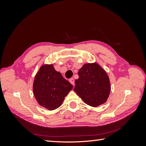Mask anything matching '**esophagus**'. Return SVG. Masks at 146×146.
<instances>
[{
	"instance_id": "34e87169",
	"label": "esophagus",
	"mask_w": 146,
	"mask_h": 146,
	"mask_svg": "<svg viewBox=\"0 0 146 146\" xmlns=\"http://www.w3.org/2000/svg\"><path fill=\"white\" fill-rule=\"evenodd\" d=\"M69 82L71 83L73 86L74 85V79L73 78L69 79Z\"/></svg>"
}]
</instances>
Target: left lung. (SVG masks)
<instances>
[{"label":"left lung","mask_w":146,"mask_h":146,"mask_svg":"<svg viewBox=\"0 0 146 146\" xmlns=\"http://www.w3.org/2000/svg\"><path fill=\"white\" fill-rule=\"evenodd\" d=\"M74 91L87 105L97 107L107 102L111 91L107 73L97 63H86L79 69Z\"/></svg>","instance_id":"left-lung-1"}]
</instances>
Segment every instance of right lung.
Segmentation results:
<instances>
[{
    "mask_svg": "<svg viewBox=\"0 0 146 146\" xmlns=\"http://www.w3.org/2000/svg\"><path fill=\"white\" fill-rule=\"evenodd\" d=\"M73 86L52 64L42 65L35 77L33 91L38 103L48 110L60 107Z\"/></svg>",
    "mask_w": 146,
    "mask_h": 146,
    "instance_id": "right-lung-1",
    "label": "right lung"
}]
</instances>
